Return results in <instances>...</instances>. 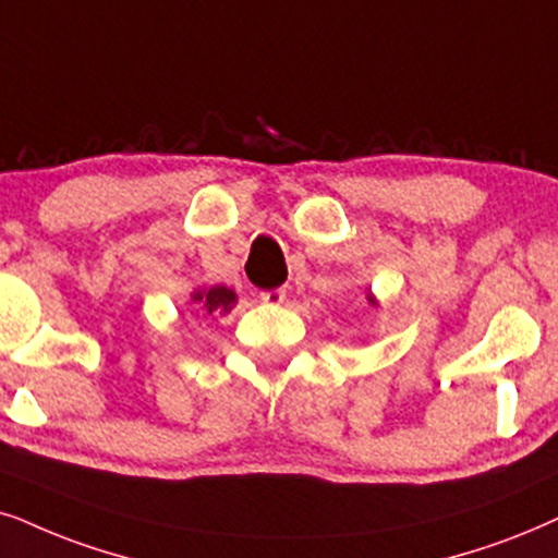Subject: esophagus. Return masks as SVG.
<instances>
[{"instance_id": "34e87169", "label": "esophagus", "mask_w": 558, "mask_h": 558, "mask_svg": "<svg viewBox=\"0 0 558 558\" xmlns=\"http://www.w3.org/2000/svg\"><path fill=\"white\" fill-rule=\"evenodd\" d=\"M283 299H286L283 288H272V291H259V301L267 303V306H278V303H283Z\"/></svg>"}]
</instances>
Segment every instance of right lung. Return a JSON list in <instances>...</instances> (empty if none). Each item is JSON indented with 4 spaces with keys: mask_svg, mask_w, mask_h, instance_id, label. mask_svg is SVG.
<instances>
[{
    "mask_svg": "<svg viewBox=\"0 0 558 558\" xmlns=\"http://www.w3.org/2000/svg\"><path fill=\"white\" fill-rule=\"evenodd\" d=\"M193 301L203 303V306L208 308V314H214V312L227 314V312H231V306H234L236 295H234V291H229V288L216 286V288H210V291L193 293Z\"/></svg>",
    "mask_w": 558,
    "mask_h": 558,
    "instance_id": "1",
    "label": "right lung"
}]
</instances>
